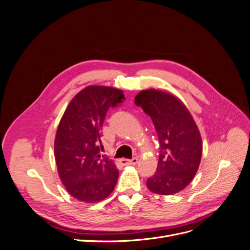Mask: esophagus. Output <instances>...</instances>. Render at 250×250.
<instances>
[{
	"instance_id": "obj_1",
	"label": "esophagus",
	"mask_w": 250,
	"mask_h": 250,
	"mask_svg": "<svg viewBox=\"0 0 250 250\" xmlns=\"http://www.w3.org/2000/svg\"><path fill=\"white\" fill-rule=\"evenodd\" d=\"M120 162L123 166H130V165H137L139 160H138V157H133L132 160H126V158H122Z\"/></svg>"
}]
</instances>
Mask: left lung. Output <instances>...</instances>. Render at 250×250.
<instances>
[{
    "label": "left lung",
    "instance_id": "8db88e82",
    "mask_svg": "<svg viewBox=\"0 0 250 250\" xmlns=\"http://www.w3.org/2000/svg\"><path fill=\"white\" fill-rule=\"evenodd\" d=\"M134 103L150 116L160 142L157 169L147 179V187L160 195L178 193L199 168L202 141L198 127L186 105L162 90H142Z\"/></svg>",
    "mask_w": 250,
    "mask_h": 250
}]
</instances>
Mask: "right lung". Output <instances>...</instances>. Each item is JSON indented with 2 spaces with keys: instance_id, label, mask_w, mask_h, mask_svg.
I'll list each match as a JSON object with an SVG mask.
<instances>
[{
  "instance_id": "right-lung-1",
  "label": "right lung",
  "mask_w": 250,
  "mask_h": 250,
  "mask_svg": "<svg viewBox=\"0 0 250 250\" xmlns=\"http://www.w3.org/2000/svg\"><path fill=\"white\" fill-rule=\"evenodd\" d=\"M124 99L120 89L89 85L67 105L57 128L54 154L59 177L74 198L94 203L115 188L119 170L111 160L100 155V138L108 108Z\"/></svg>"
}]
</instances>
